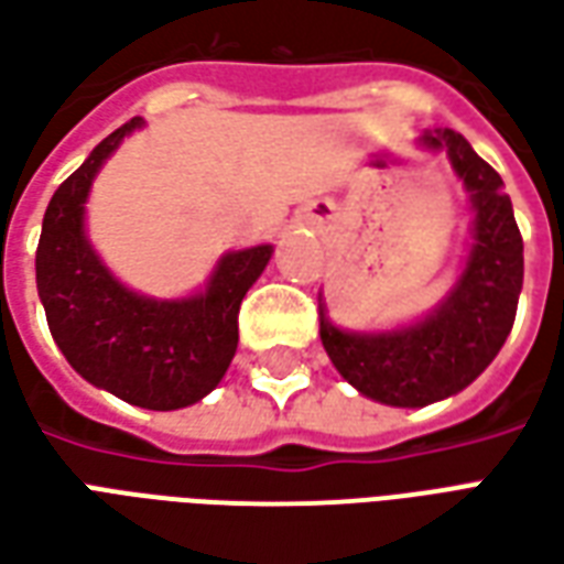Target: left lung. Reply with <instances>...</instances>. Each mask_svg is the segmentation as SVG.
I'll list each match as a JSON object with an SVG mask.
<instances>
[{"instance_id":"1","label":"left lung","mask_w":564,"mask_h":564,"mask_svg":"<svg viewBox=\"0 0 564 564\" xmlns=\"http://www.w3.org/2000/svg\"><path fill=\"white\" fill-rule=\"evenodd\" d=\"M420 144L447 153L474 210L462 274L425 317L399 329L354 332L329 319L319 295V341L350 387L390 408H425L480 378L508 341L522 290V238L505 181L453 129Z\"/></svg>"}]
</instances>
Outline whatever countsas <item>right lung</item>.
<instances>
[{
  "label": "right lung",
  "instance_id": "obj_1",
  "mask_svg": "<svg viewBox=\"0 0 564 564\" xmlns=\"http://www.w3.org/2000/svg\"><path fill=\"white\" fill-rule=\"evenodd\" d=\"M144 127L141 117L99 141L44 210L35 283L56 347L80 378L148 411L202 402L238 347V307L274 247L223 253L205 290L153 299L120 283L87 238V198L105 160Z\"/></svg>",
  "mask_w": 564,
  "mask_h": 564
}]
</instances>
